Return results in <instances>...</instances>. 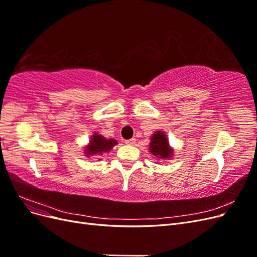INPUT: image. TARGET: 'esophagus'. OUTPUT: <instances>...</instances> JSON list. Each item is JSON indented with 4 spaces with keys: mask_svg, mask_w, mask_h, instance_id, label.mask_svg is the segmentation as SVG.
Instances as JSON below:
<instances>
[{
    "mask_svg": "<svg viewBox=\"0 0 257 257\" xmlns=\"http://www.w3.org/2000/svg\"><path fill=\"white\" fill-rule=\"evenodd\" d=\"M135 143H136V139L135 138H132V139H128V141H125V144L130 145V146L135 145Z\"/></svg>",
    "mask_w": 257,
    "mask_h": 257,
    "instance_id": "obj_1",
    "label": "esophagus"
}]
</instances>
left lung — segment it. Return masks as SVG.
<instances>
[{
    "label": "left lung",
    "mask_w": 257,
    "mask_h": 257,
    "mask_svg": "<svg viewBox=\"0 0 257 257\" xmlns=\"http://www.w3.org/2000/svg\"><path fill=\"white\" fill-rule=\"evenodd\" d=\"M150 153L158 160H170L174 157V149L169 145L167 135L163 131L154 132L150 137Z\"/></svg>",
    "instance_id": "obj_1"
}]
</instances>
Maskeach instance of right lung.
Wrapping results in <instances>:
<instances>
[{
	"instance_id": "add662e5",
	"label": "right lung",
	"mask_w": 257,
	"mask_h": 257,
	"mask_svg": "<svg viewBox=\"0 0 257 257\" xmlns=\"http://www.w3.org/2000/svg\"><path fill=\"white\" fill-rule=\"evenodd\" d=\"M116 145H118V142L115 139L106 138L102 134H98L97 132H95L89 139V144L83 147V154L87 158L99 157V155H103V153L110 152Z\"/></svg>"
}]
</instances>
